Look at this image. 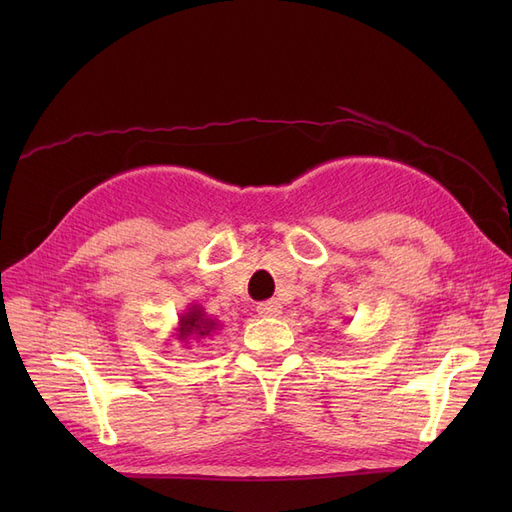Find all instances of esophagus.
Segmentation results:
<instances>
[{"label": "esophagus", "instance_id": "esophagus-1", "mask_svg": "<svg viewBox=\"0 0 512 512\" xmlns=\"http://www.w3.org/2000/svg\"><path fill=\"white\" fill-rule=\"evenodd\" d=\"M256 309H258V314H260L262 318H277V316L282 314V305H280V301H275V299L258 303Z\"/></svg>", "mask_w": 512, "mask_h": 512}]
</instances>
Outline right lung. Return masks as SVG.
Here are the masks:
<instances>
[{"mask_svg":"<svg viewBox=\"0 0 512 512\" xmlns=\"http://www.w3.org/2000/svg\"><path fill=\"white\" fill-rule=\"evenodd\" d=\"M220 329H222V324H220L218 318L207 316L203 305L190 303L188 307L183 309V314H179L175 339H177V342H181L183 346L190 348L192 342H200V339H205V337L213 335L215 331H220Z\"/></svg>","mask_w":512,"mask_h":512,"instance_id":"add662e5","label":"right lung"}]
</instances>
